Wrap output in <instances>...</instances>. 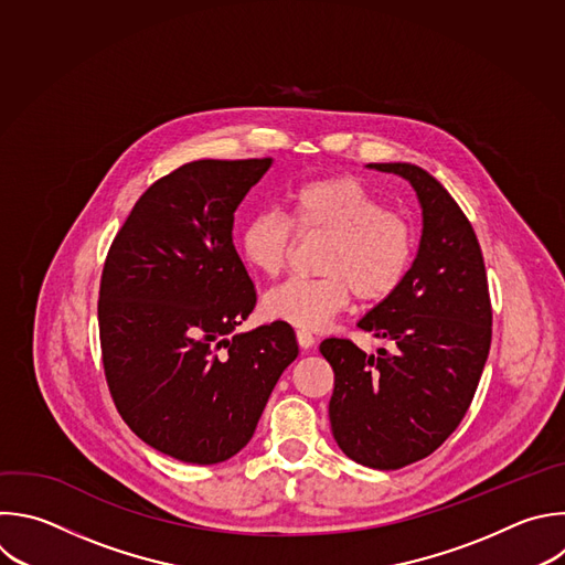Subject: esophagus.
<instances>
[{
  "instance_id": "1",
  "label": "esophagus",
  "mask_w": 565,
  "mask_h": 565,
  "mask_svg": "<svg viewBox=\"0 0 565 565\" xmlns=\"http://www.w3.org/2000/svg\"><path fill=\"white\" fill-rule=\"evenodd\" d=\"M297 341H299V345H301L303 350H308V348L315 345V337H312V332H308V330H297Z\"/></svg>"
}]
</instances>
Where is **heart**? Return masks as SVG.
<instances>
[{
  "label": "heart",
  "mask_w": 565,
  "mask_h": 565,
  "mask_svg": "<svg viewBox=\"0 0 565 565\" xmlns=\"http://www.w3.org/2000/svg\"><path fill=\"white\" fill-rule=\"evenodd\" d=\"M277 209L255 213L239 233L246 264L277 277L292 253L295 231L328 237L321 250V277L288 279L264 295V312L299 330H321L356 295L374 303L391 297L411 270L415 228L350 177H321L297 185Z\"/></svg>",
  "instance_id": "heart-1"
}]
</instances>
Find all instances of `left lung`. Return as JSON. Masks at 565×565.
<instances>
[{
  "label": "left lung",
  "instance_id": "left-lung-1",
  "mask_svg": "<svg viewBox=\"0 0 565 565\" xmlns=\"http://www.w3.org/2000/svg\"><path fill=\"white\" fill-rule=\"evenodd\" d=\"M367 168L411 181L424 220L408 275L356 323L397 348L374 356L330 337L319 350L334 370L328 415L337 446L361 466L397 470L435 452L468 413L492 308L477 235L446 188L415 163Z\"/></svg>",
  "mask_w": 565,
  "mask_h": 565
}]
</instances>
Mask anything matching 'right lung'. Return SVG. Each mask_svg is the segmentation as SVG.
Wrapping results in <instances>:
<instances>
[{"label": "right lung", "instance_id": "obj_1", "mask_svg": "<svg viewBox=\"0 0 565 565\" xmlns=\"http://www.w3.org/2000/svg\"><path fill=\"white\" fill-rule=\"evenodd\" d=\"M273 159H200L154 181L117 233L99 286L106 382L150 448L211 466L237 455L297 359L284 321L235 328L255 286L235 250V211Z\"/></svg>", "mask_w": 565, "mask_h": 565}]
</instances>
